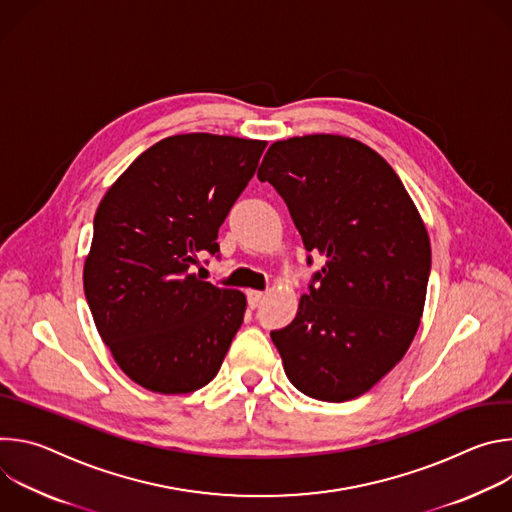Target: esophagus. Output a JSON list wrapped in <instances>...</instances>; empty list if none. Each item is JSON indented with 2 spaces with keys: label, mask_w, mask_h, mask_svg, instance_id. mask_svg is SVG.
<instances>
[{
  "label": "esophagus",
  "mask_w": 512,
  "mask_h": 512,
  "mask_svg": "<svg viewBox=\"0 0 512 512\" xmlns=\"http://www.w3.org/2000/svg\"><path fill=\"white\" fill-rule=\"evenodd\" d=\"M263 296H265L263 291H259V289H249V291H247V302H249V306H251V308H257L259 302L263 300Z\"/></svg>",
  "instance_id": "obj_1"
}]
</instances>
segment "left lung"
Segmentation results:
<instances>
[{
  "instance_id": "left-lung-1",
  "label": "left lung",
  "mask_w": 512,
  "mask_h": 512,
  "mask_svg": "<svg viewBox=\"0 0 512 512\" xmlns=\"http://www.w3.org/2000/svg\"><path fill=\"white\" fill-rule=\"evenodd\" d=\"M257 176L285 200L306 251L326 261L296 320L271 332L283 371L308 397L356 399L417 334L431 267L423 218L387 160L354 137L275 141Z\"/></svg>"
}]
</instances>
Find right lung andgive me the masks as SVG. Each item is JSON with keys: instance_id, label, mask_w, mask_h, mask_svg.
<instances>
[{"instance_id": "right-lung-1", "label": "right lung", "mask_w": 512, "mask_h": 512, "mask_svg": "<svg viewBox=\"0 0 512 512\" xmlns=\"http://www.w3.org/2000/svg\"><path fill=\"white\" fill-rule=\"evenodd\" d=\"M267 141L170 135L137 156L95 214L85 296L119 369L152 393L208 385L243 324L247 298L194 273L253 178Z\"/></svg>"}]
</instances>
